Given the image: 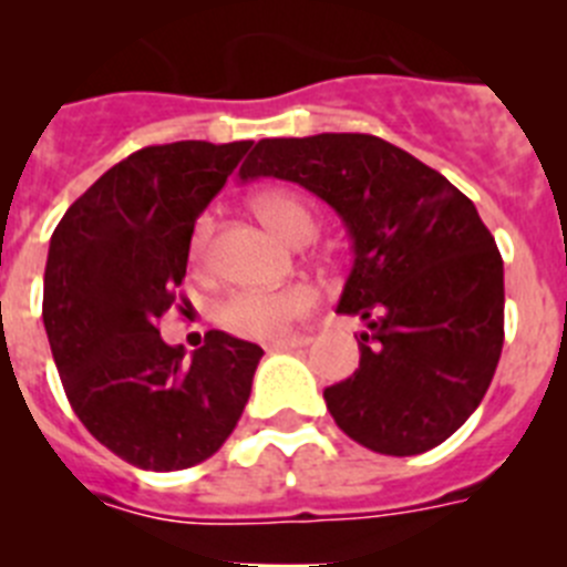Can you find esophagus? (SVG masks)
Returning a JSON list of instances; mask_svg holds the SVG:
<instances>
[{
    "instance_id": "esophagus-1",
    "label": "esophagus",
    "mask_w": 567,
    "mask_h": 567,
    "mask_svg": "<svg viewBox=\"0 0 567 567\" xmlns=\"http://www.w3.org/2000/svg\"><path fill=\"white\" fill-rule=\"evenodd\" d=\"M307 343H309L307 334H292V338L269 340L267 352H280V349H300V346H307Z\"/></svg>"
}]
</instances>
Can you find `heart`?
Here are the masks:
<instances>
[{"instance_id": "heart-1", "label": "heart", "mask_w": 567, "mask_h": 567, "mask_svg": "<svg viewBox=\"0 0 567 567\" xmlns=\"http://www.w3.org/2000/svg\"><path fill=\"white\" fill-rule=\"evenodd\" d=\"M252 207L258 218L292 247H300L312 240L315 235V215L309 204L298 193L284 187L260 189L252 198ZM209 218H198L189 240V255L193 260H202L209 244ZM315 307V292L309 287H280V289H240V292L227 295L218 303V323L227 332L249 340H269L278 338L289 329V323L309 312Z\"/></svg>"}]
</instances>
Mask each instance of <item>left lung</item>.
<instances>
[{"label":"left lung","mask_w":567,"mask_h":567,"mask_svg":"<svg viewBox=\"0 0 567 567\" xmlns=\"http://www.w3.org/2000/svg\"><path fill=\"white\" fill-rule=\"evenodd\" d=\"M295 182L352 240L340 315L365 320L360 365L323 392L354 443L412 457L452 437L503 352V258L477 207L437 169L365 133L260 138L238 169Z\"/></svg>","instance_id":"left-lung-1"}]
</instances>
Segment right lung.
<instances>
[{
    "label": "right lung",
    "instance_id": "right-lung-1",
    "mask_svg": "<svg viewBox=\"0 0 567 567\" xmlns=\"http://www.w3.org/2000/svg\"><path fill=\"white\" fill-rule=\"evenodd\" d=\"M252 142H173L110 167L53 229L42 320L64 394L144 471L204 463L238 425L264 349L209 329L184 358L155 329L187 275L195 218Z\"/></svg>",
    "mask_w": 567,
    "mask_h": 567
}]
</instances>
